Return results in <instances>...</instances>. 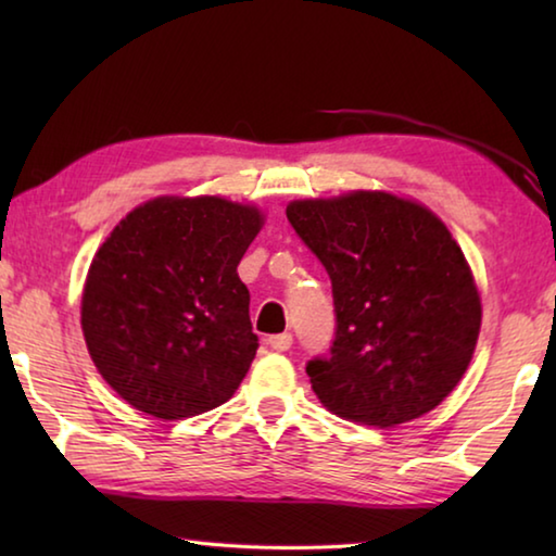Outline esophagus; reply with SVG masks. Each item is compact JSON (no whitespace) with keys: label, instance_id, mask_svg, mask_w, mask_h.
I'll return each instance as SVG.
<instances>
[{"label":"esophagus","instance_id":"obj_1","mask_svg":"<svg viewBox=\"0 0 556 556\" xmlns=\"http://www.w3.org/2000/svg\"><path fill=\"white\" fill-rule=\"evenodd\" d=\"M291 341H294V338H291V333H277V336H269V348L271 351H277V353H285V351H289L291 348Z\"/></svg>","mask_w":556,"mask_h":556}]
</instances>
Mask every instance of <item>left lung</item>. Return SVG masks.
<instances>
[{"label": "left lung", "instance_id": "8db88e82", "mask_svg": "<svg viewBox=\"0 0 556 556\" xmlns=\"http://www.w3.org/2000/svg\"><path fill=\"white\" fill-rule=\"evenodd\" d=\"M287 218L331 277V355L306 363L324 407L388 429L444 402L481 331V296L446 225L384 191L294 201Z\"/></svg>", "mask_w": 556, "mask_h": 556}]
</instances>
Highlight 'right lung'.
Returning <instances> with one entry per match:
<instances>
[{
	"instance_id": "right-lung-1",
	"label": "right lung",
	"mask_w": 556,
	"mask_h": 556,
	"mask_svg": "<svg viewBox=\"0 0 556 556\" xmlns=\"http://www.w3.org/2000/svg\"><path fill=\"white\" fill-rule=\"evenodd\" d=\"M260 228L252 205L162 195L100 244L83 289V336L131 407L184 419L240 388L260 343L238 265Z\"/></svg>"
}]
</instances>
